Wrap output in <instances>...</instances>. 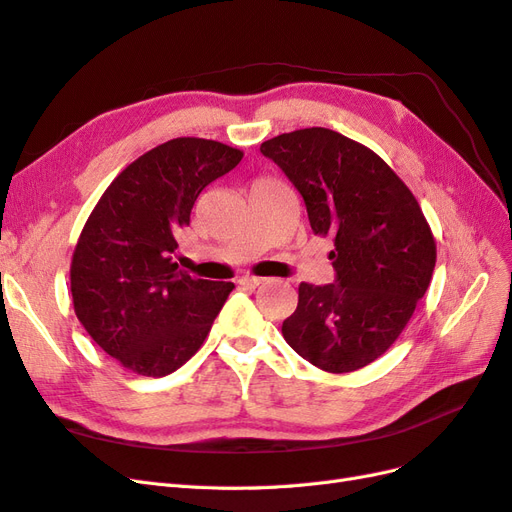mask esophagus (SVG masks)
<instances>
[{"label": "esophagus", "instance_id": "1", "mask_svg": "<svg viewBox=\"0 0 512 512\" xmlns=\"http://www.w3.org/2000/svg\"><path fill=\"white\" fill-rule=\"evenodd\" d=\"M238 283L242 285V287H246V289H255V287H259L261 283H266V278H261V276H242Z\"/></svg>", "mask_w": 512, "mask_h": 512}]
</instances>
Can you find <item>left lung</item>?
Segmentation results:
<instances>
[{
	"label": "left lung",
	"mask_w": 512,
	"mask_h": 512,
	"mask_svg": "<svg viewBox=\"0 0 512 512\" xmlns=\"http://www.w3.org/2000/svg\"><path fill=\"white\" fill-rule=\"evenodd\" d=\"M259 151L300 191L312 232L336 246V280L300 285L287 344L325 372L372 364L430 287L436 242L419 202L381 157L332 129H295Z\"/></svg>",
	"instance_id": "obj_1"
}]
</instances>
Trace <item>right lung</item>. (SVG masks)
I'll use <instances>...</instances> for the list:
<instances>
[{
  "label": "right lung",
  "instance_id": "right-lung-1",
  "mask_svg": "<svg viewBox=\"0 0 512 512\" xmlns=\"http://www.w3.org/2000/svg\"><path fill=\"white\" fill-rule=\"evenodd\" d=\"M242 151L204 138H174L112 180L72 257L76 317L131 372L166 376L204 344L234 283L191 278L172 261L176 236L212 180Z\"/></svg>",
  "mask_w": 512,
  "mask_h": 512
}]
</instances>
